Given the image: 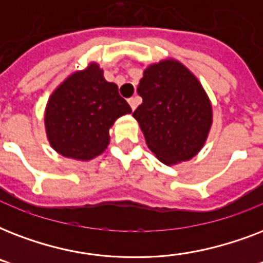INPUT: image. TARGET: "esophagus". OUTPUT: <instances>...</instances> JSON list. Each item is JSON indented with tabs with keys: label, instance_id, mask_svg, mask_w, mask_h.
<instances>
[{
	"label": "esophagus",
	"instance_id": "esophagus-1",
	"mask_svg": "<svg viewBox=\"0 0 263 263\" xmlns=\"http://www.w3.org/2000/svg\"><path fill=\"white\" fill-rule=\"evenodd\" d=\"M128 103H129V106H131L132 110H135L136 106H138V103H139V98H138V97H132V98L128 99Z\"/></svg>",
	"mask_w": 263,
	"mask_h": 263
}]
</instances>
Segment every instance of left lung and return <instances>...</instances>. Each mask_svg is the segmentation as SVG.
<instances>
[{"label": "left lung", "instance_id": "left-lung-1", "mask_svg": "<svg viewBox=\"0 0 263 263\" xmlns=\"http://www.w3.org/2000/svg\"><path fill=\"white\" fill-rule=\"evenodd\" d=\"M143 102L134 111L147 147L165 165L191 160L208 140L213 106L194 73L175 59L153 63L138 86Z\"/></svg>", "mask_w": 263, "mask_h": 263}]
</instances>
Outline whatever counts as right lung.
I'll return each mask as SVG.
<instances>
[{"mask_svg":"<svg viewBox=\"0 0 263 263\" xmlns=\"http://www.w3.org/2000/svg\"><path fill=\"white\" fill-rule=\"evenodd\" d=\"M131 111L117 84L107 82L99 64L91 61L67 76L47 99V140L60 156L90 161L109 146V131L116 120Z\"/></svg>","mask_w":263,"mask_h":263,"instance_id":"right-lung-1","label":"right lung"}]
</instances>
